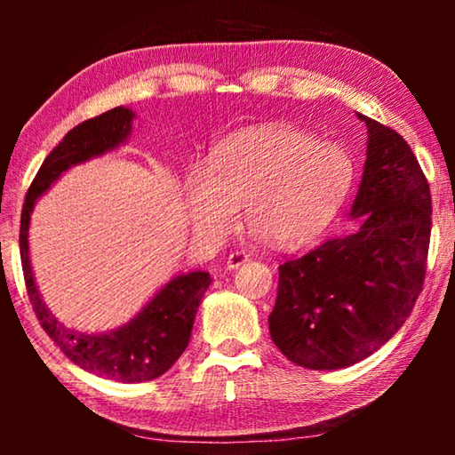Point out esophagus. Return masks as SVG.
<instances>
[{
  "label": "esophagus",
  "instance_id": "esophagus-1",
  "mask_svg": "<svg viewBox=\"0 0 455 455\" xmlns=\"http://www.w3.org/2000/svg\"><path fill=\"white\" fill-rule=\"evenodd\" d=\"M246 260H249V255H244V252H230L228 259H227V268L228 271H235V268H238L241 265H244Z\"/></svg>",
  "mask_w": 455,
  "mask_h": 455
}]
</instances>
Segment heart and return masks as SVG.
<instances>
[{
	"label": "heart",
	"mask_w": 455,
	"mask_h": 455,
	"mask_svg": "<svg viewBox=\"0 0 455 455\" xmlns=\"http://www.w3.org/2000/svg\"><path fill=\"white\" fill-rule=\"evenodd\" d=\"M351 182L353 160L343 146L291 124L255 126L219 144L211 166L190 168L187 212L198 235L219 238L243 204L252 236L301 249L333 222Z\"/></svg>",
	"instance_id": "b5f03b06"
}]
</instances>
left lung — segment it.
Returning <instances> with one entry per match:
<instances>
[{
    "label": "left lung",
    "mask_w": 455,
    "mask_h": 455,
    "mask_svg": "<svg viewBox=\"0 0 455 455\" xmlns=\"http://www.w3.org/2000/svg\"><path fill=\"white\" fill-rule=\"evenodd\" d=\"M357 116L369 134L351 206L357 225L279 267L268 315L283 355L319 371L355 365L387 343L411 315L426 279L429 184L395 130Z\"/></svg>",
    "instance_id": "8db88e82"
}]
</instances>
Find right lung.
Masks as SVG:
<instances>
[{
    "label": "right lung",
    "instance_id": "obj_1",
    "mask_svg": "<svg viewBox=\"0 0 455 455\" xmlns=\"http://www.w3.org/2000/svg\"><path fill=\"white\" fill-rule=\"evenodd\" d=\"M134 116L136 114L130 108L118 106L72 128L64 140L45 156L37 171L26 195L20 227L21 268H24L29 301L40 325L61 353L84 371L122 383L156 379L174 365L190 341L198 305L212 281L211 275L206 271H192L174 276L126 325L108 333H80L61 325L42 301L29 263L28 230L36 200L68 168L102 156L124 144L132 132Z\"/></svg>",
    "mask_w": 455,
    "mask_h": 455
}]
</instances>
